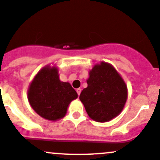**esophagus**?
<instances>
[{"label": "esophagus", "instance_id": "esophagus-1", "mask_svg": "<svg viewBox=\"0 0 160 160\" xmlns=\"http://www.w3.org/2000/svg\"><path fill=\"white\" fill-rule=\"evenodd\" d=\"M77 94L80 95V93H81V89H80V88H77Z\"/></svg>", "mask_w": 160, "mask_h": 160}]
</instances>
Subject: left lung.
Segmentation results:
<instances>
[{
	"instance_id": "1",
	"label": "left lung",
	"mask_w": 160,
	"mask_h": 160,
	"mask_svg": "<svg viewBox=\"0 0 160 160\" xmlns=\"http://www.w3.org/2000/svg\"><path fill=\"white\" fill-rule=\"evenodd\" d=\"M87 83L88 88L82 90L80 100L90 118L106 122L122 112L128 98V89L113 66L105 62L94 65Z\"/></svg>"
}]
</instances>
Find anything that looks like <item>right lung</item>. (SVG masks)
<instances>
[{
	"instance_id": "right-lung-1",
	"label": "right lung",
	"mask_w": 160,
	"mask_h": 160,
	"mask_svg": "<svg viewBox=\"0 0 160 160\" xmlns=\"http://www.w3.org/2000/svg\"><path fill=\"white\" fill-rule=\"evenodd\" d=\"M77 97L70 83L60 81L58 69L50 66L38 71L28 90V99L33 110L53 122L66 115L69 104Z\"/></svg>"
}]
</instances>
